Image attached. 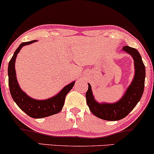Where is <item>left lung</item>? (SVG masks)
Returning <instances> with one entry per match:
<instances>
[{
	"label": "left lung",
	"instance_id": "obj_1",
	"mask_svg": "<svg viewBox=\"0 0 154 154\" xmlns=\"http://www.w3.org/2000/svg\"><path fill=\"white\" fill-rule=\"evenodd\" d=\"M122 51L132 56L135 68L133 79L122 97L115 103H99L95 99L89 83L85 94L87 104L91 112L97 117L107 121H117L128 116L140 101L144 91L146 67L141 56L137 50L128 45L122 48Z\"/></svg>",
	"mask_w": 154,
	"mask_h": 154
}]
</instances>
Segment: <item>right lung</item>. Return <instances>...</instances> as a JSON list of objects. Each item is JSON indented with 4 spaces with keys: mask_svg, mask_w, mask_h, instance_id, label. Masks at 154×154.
Segmentation results:
<instances>
[{
    "mask_svg": "<svg viewBox=\"0 0 154 154\" xmlns=\"http://www.w3.org/2000/svg\"><path fill=\"white\" fill-rule=\"evenodd\" d=\"M37 41L38 40H35L20 44L8 63V75L11 95L17 105L30 117L40 119L58 114L61 111L64 104L66 95L73 88L75 82L74 81L70 82L64 86L57 94L44 100H38L31 98L21 89L16 75V59L23 46L30 45Z\"/></svg>",
    "mask_w": 154,
    "mask_h": 154,
    "instance_id": "right-lung-1",
    "label": "right lung"
}]
</instances>
